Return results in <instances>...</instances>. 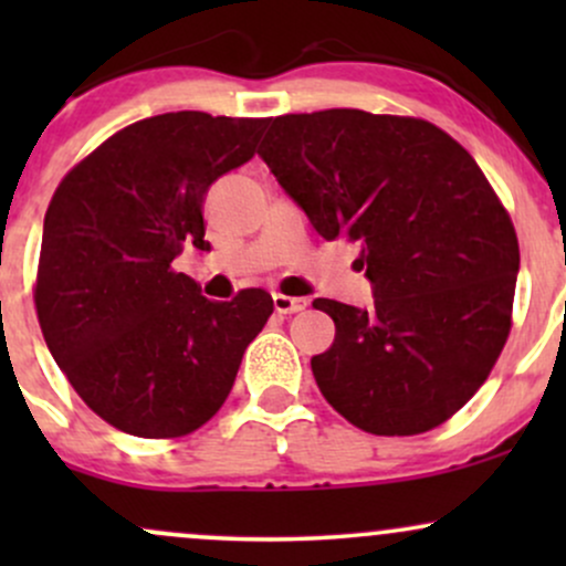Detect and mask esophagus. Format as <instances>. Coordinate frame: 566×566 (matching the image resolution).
I'll return each mask as SVG.
<instances>
[{
  "instance_id": "34e87169",
  "label": "esophagus",
  "mask_w": 566,
  "mask_h": 566,
  "mask_svg": "<svg viewBox=\"0 0 566 566\" xmlns=\"http://www.w3.org/2000/svg\"><path fill=\"white\" fill-rule=\"evenodd\" d=\"M274 308L276 314H297V311L305 308V297H292L282 295V292H274Z\"/></svg>"
}]
</instances>
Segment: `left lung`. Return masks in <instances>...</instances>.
I'll return each instance as SVG.
<instances>
[{
	"label": "left lung",
	"instance_id": "obj_1",
	"mask_svg": "<svg viewBox=\"0 0 566 566\" xmlns=\"http://www.w3.org/2000/svg\"><path fill=\"white\" fill-rule=\"evenodd\" d=\"M324 239L361 244L373 305L316 297L335 340L311 359L324 399L378 437L452 418L511 329L518 242L473 157L431 122L329 108L271 122L261 151Z\"/></svg>",
	"mask_w": 566,
	"mask_h": 566
}]
</instances>
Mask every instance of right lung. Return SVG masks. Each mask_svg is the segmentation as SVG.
<instances>
[{"instance_id": "1", "label": "right lung", "mask_w": 566, "mask_h": 566, "mask_svg": "<svg viewBox=\"0 0 566 566\" xmlns=\"http://www.w3.org/2000/svg\"><path fill=\"white\" fill-rule=\"evenodd\" d=\"M269 119L205 112L135 122L57 186L42 229L36 316L84 405L143 439L184 437L231 394L274 301L242 290L207 301L172 271L205 242V197L255 157Z\"/></svg>"}]
</instances>
